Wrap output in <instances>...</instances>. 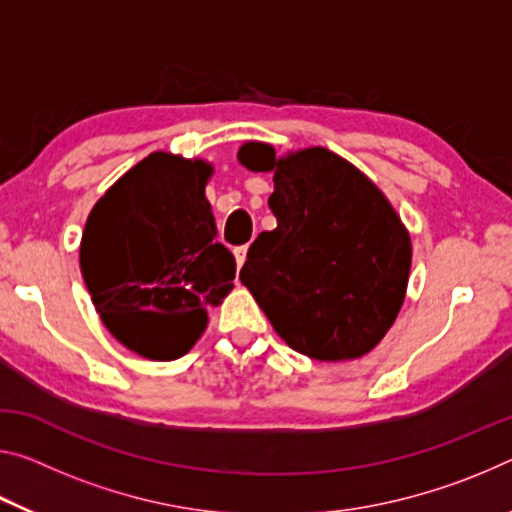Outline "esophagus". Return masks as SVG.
<instances>
[{"instance_id":"1","label":"esophagus","mask_w":512,"mask_h":512,"mask_svg":"<svg viewBox=\"0 0 512 512\" xmlns=\"http://www.w3.org/2000/svg\"><path fill=\"white\" fill-rule=\"evenodd\" d=\"M246 255H248V248H246V246L234 248V259H237V266H239V269L243 266V262H246Z\"/></svg>"}]
</instances>
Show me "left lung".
<instances>
[{
  "label": "left lung",
  "mask_w": 512,
  "mask_h": 512,
  "mask_svg": "<svg viewBox=\"0 0 512 512\" xmlns=\"http://www.w3.org/2000/svg\"><path fill=\"white\" fill-rule=\"evenodd\" d=\"M237 159L273 173L278 227L248 248L239 273L273 330L307 358L367 355L394 326L408 289L410 232L360 168L326 148L275 157L248 141Z\"/></svg>",
  "instance_id": "obj_1"
}]
</instances>
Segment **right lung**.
I'll use <instances>...</instances> for the list:
<instances>
[{
    "label": "right lung",
    "mask_w": 512,
    "mask_h": 512,
    "mask_svg": "<svg viewBox=\"0 0 512 512\" xmlns=\"http://www.w3.org/2000/svg\"><path fill=\"white\" fill-rule=\"evenodd\" d=\"M205 159L152 152L95 202L79 246L88 294L107 330L148 360H177L207 328L237 273L216 241Z\"/></svg>",
    "instance_id": "right-lung-1"
}]
</instances>
